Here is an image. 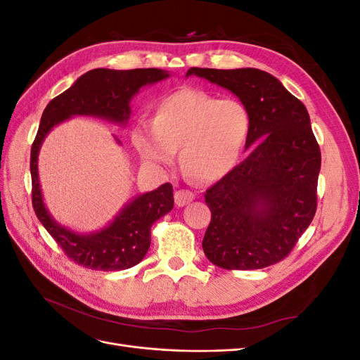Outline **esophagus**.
<instances>
[{
    "label": "esophagus",
    "mask_w": 360,
    "mask_h": 360,
    "mask_svg": "<svg viewBox=\"0 0 360 360\" xmlns=\"http://www.w3.org/2000/svg\"><path fill=\"white\" fill-rule=\"evenodd\" d=\"M195 198V195L189 191H184V189H180L176 192V195H174V200H176V204L179 207H184L188 205L189 202H192Z\"/></svg>",
    "instance_id": "34e87169"
}]
</instances>
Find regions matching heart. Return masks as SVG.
I'll return each instance as SVG.
<instances>
[{
	"instance_id": "1",
	"label": "heart",
	"mask_w": 360,
	"mask_h": 360,
	"mask_svg": "<svg viewBox=\"0 0 360 360\" xmlns=\"http://www.w3.org/2000/svg\"><path fill=\"white\" fill-rule=\"evenodd\" d=\"M250 118L237 99L181 89L162 97L151 123L141 120L132 130V143L151 167H168L179 148L180 163L202 181L226 176L242 156Z\"/></svg>"
}]
</instances>
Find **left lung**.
I'll return each mask as SVG.
<instances>
[{
    "label": "left lung",
    "mask_w": 360,
    "mask_h": 360,
    "mask_svg": "<svg viewBox=\"0 0 360 360\" xmlns=\"http://www.w3.org/2000/svg\"><path fill=\"white\" fill-rule=\"evenodd\" d=\"M231 91L249 112V156L205 192V257L222 269H263L285 258L317 209L321 167L304 105L264 70L192 68Z\"/></svg>",
    "instance_id": "left-lung-1"
}]
</instances>
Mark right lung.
Returning a JSON list of instances; mask_svg holds the SVG:
<instances>
[{
    "mask_svg": "<svg viewBox=\"0 0 360 360\" xmlns=\"http://www.w3.org/2000/svg\"><path fill=\"white\" fill-rule=\"evenodd\" d=\"M168 70L93 69L76 79L41 114L39 132L31 148L32 207L41 225L56 238L70 259L93 270H124L136 266L150 248V230L159 217L174 207L172 186L162 184L158 189L136 195L127 201L114 219L91 233H78L58 224L46 209L39 180V153L51 130L76 115L106 120L118 126L129 123L130 102L141 89L169 78ZM117 144L122 141L114 136Z\"/></svg>",
    "mask_w": 360,
    "mask_h": 360,
    "instance_id": "obj_1",
    "label": "right lung"
}]
</instances>
